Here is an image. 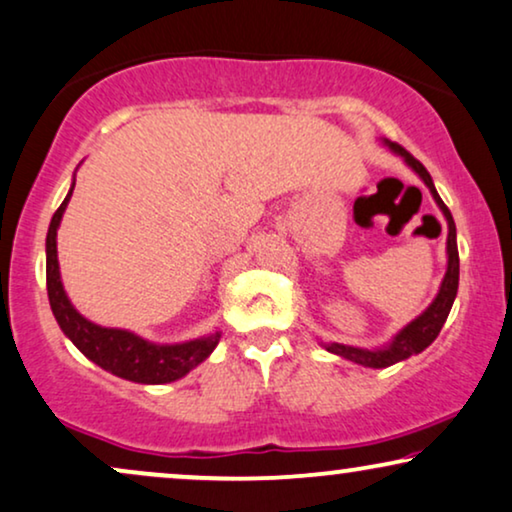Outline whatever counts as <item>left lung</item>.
<instances>
[{
	"mask_svg": "<svg viewBox=\"0 0 512 512\" xmlns=\"http://www.w3.org/2000/svg\"><path fill=\"white\" fill-rule=\"evenodd\" d=\"M383 145H386L390 152H395L397 157H402L404 164H407V167L428 185L435 204L440 207L444 218H447V230H449L447 232V272H444V280L440 284L437 296L433 298V303H430L428 308L416 317V320H411L407 327L397 331V334L390 338L386 345H381V348H355V345L324 343V341L320 343L324 350H329V353L345 357V360L362 364V367H371V369H386L390 364H397L407 360L411 355L423 353V350L435 341L437 334H440L444 322H447L451 305H454L456 291H459V247H456V225H454V218H451V211L447 209V204L442 202L440 195H437L433 178H430L426 167H423L416 157H411L409 152L397 143L383 141Z\"/></svg>",
	"mask_w": 512,
	"mask_h": 512,
	"instance_id": "obj_1",
	"label": "left lung"
}]
</instances>
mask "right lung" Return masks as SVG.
Here are the masks:
<instances>
[{
    "label": "right lung",
    "instance_id": "1",
    "mask_svg": "<svg viewBox=\"0 0 512 512\" xmlns=\"http://www.w3.org/2000/svg\"><path fill=\"white\" fill-rule=\"evenodd\" d=\"M75 183L65 195L63 204L51 218L49 232H46V291H49V303L56 317L58 327L84 357L98 367L110 371L119 378L145 386H159V383H171L190 374L197 364H202L214 353L221 341V331H211L207 336L192 338L185 343H150L134 331L101 327L79 315L75 305L70 303L61 282V268H58V249L56 235L61 218L68 207Z\"/></svg>",
    "mask_w": 512,
    "mask_h": 512
}]
</instances>
